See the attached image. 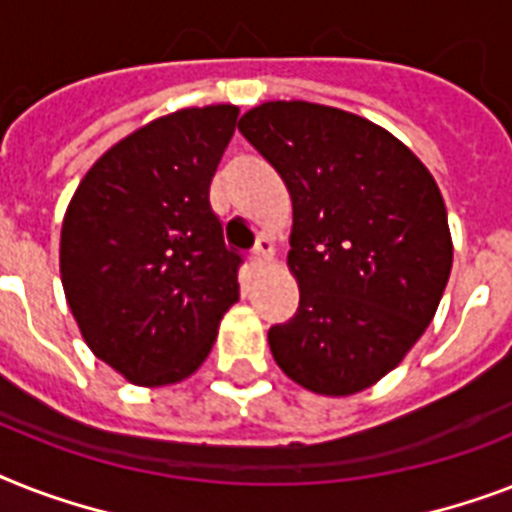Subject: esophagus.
<instances>
[{
  "label": "esophagus",
  "instance_id": "obj_1",
  "mask_svg": "<svg viewBox=\"0 0 512 512\" xmlns=\"http://www.w3.org/2000/svg\"><path fill=\"white\" fill-rule=\"evenodd\" d=\"M271 252H273L271 241H268V239H260V241H257L255 255H252V265H255L257 271H263L265 265L271 263Z\"/></svg>",
  "mask_w": 512,
  "mask_h": 512
}]
</instances>
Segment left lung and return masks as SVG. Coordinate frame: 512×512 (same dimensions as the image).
<instances>
[{
    "label": "left lung",
    "instance_id": "8db88e82",
    "mask_svg": "<svg viewBox=\"0 0 512 512\" xmlns=\"http://www.w3.org/2000/svg\"><path fill=\"white\" fill-rule=\"evenodd\" d=\"M239 132L292 199L300 308L268 332L276 364L319 396L372 388L428 329L452 273L436 177L385 127L308 100H268Z\"/></svg>",
    "mask_w": 512,
    "mask_h": 512
}]
</instances>
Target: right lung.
Instances as JSON below:
<instances>
[{"label":"right lung","mask_w":512,"mask_h":512,"mask_svg":"<svg viewBox=\"0 0 512 512\" xmlns=\"http://www.w3.org/2000/svg\"><path fill=\"white\" fill-rule=\"evenodd\" d=\"M239 106L180 108L111 146L68 201L60 281L87 348L124 380H188L239 300L209 183Z\"/></svg>","instance_id":"1"}]
</instances>
